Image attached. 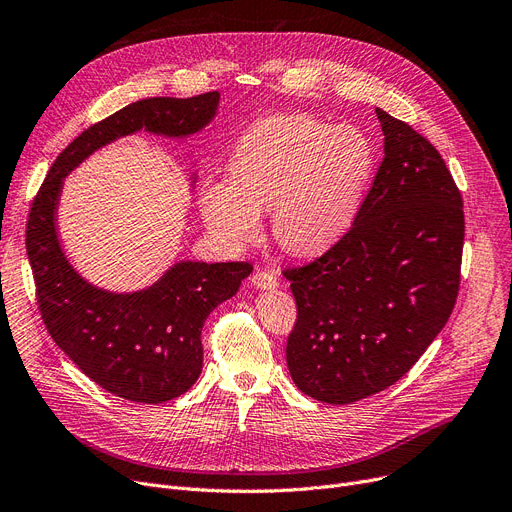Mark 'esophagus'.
I'll list each match as a JSON object with an SVG mask.
<instances>
[{"instance_id": "esophagus-1", "label": "esophagus", "mask_w": 512, "mask_h": 512, "mask_svg": "<svg viewBox=\"0 0 512 512\" xmlns=\"http://www.w3.org/2000/svg\"><path fill=\"white\" fill-rule=\"evenodd\" d=\"M251 282H253V286H257V288H261V290H274V288L280 286L278 276H276V272H272V270H259V272H255L253 278H251Z\"/></svg>"}]
</instances>
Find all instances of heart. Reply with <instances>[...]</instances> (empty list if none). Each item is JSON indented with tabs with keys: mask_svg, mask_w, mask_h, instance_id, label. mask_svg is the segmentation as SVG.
Wrapping results in <instances>:
<instances>
[{
	"mask_svg": "<svg viewBox=\"0 0 512 512\" xmlns=\"http://www.w3.org/2000/svg\"><path fill=\"white\" fill-rule=\"evenodd\" d=\"M230 180H207L199 207L207 228L230 245L251 242L272 211L278 245L317 255L351 230L373 172V147L355 126L309 116L255 124L230 159Z\"/></svg>",
	"mask_w": 512,
	"mask_h": 512,
	"instance_id": "b5f03b06",
	"label": "heart"
}]
</instances>
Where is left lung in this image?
I'll return each instance as SVG.
<instances>
[{
    "label": "left lung",
    "instance_id": "obj_1",
    "mask_svg": "<svg viewBox=\"0 0 512 512\" xmlns=\"http://www.w3.org/2000/svg\"><path fill=\"white\" fill-rule=\"evenodd\" d=\"M375 114L384 161L351 230L282 272L297 299L288 371L328 405L398 382L446 326L461 284V191L432 143L380 107Z\"/></svg>",
    "mask_w": 512,
    "mask_h": 512
}]
</instances>
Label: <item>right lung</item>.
I'll list each match as a JSON object with an SVG mask.
<instances>
[{
	"label": "right lung",
	"instance_id": "right-lung-1",
	"mask_svg": "<svg viewBox=\"0 0 512 512\" xmlns=\"http://www.w3.org/2000/svg\"><path fill=\"white\" fill-rule=\"evenodd\" d=\"M220 93L151 97L89 126L58 155L33 199L26 255L43 324L87 378L120 398L157 405L191 388L203 367L201 330L207 315L234 297L249 261H182L147 290L114 294L80 278L56 232L62 180L99 147L141 128L188 137L211 122Z\"/></svg>",
	"mask_w": 512,
	"mask_h": 512
}]
</instances>
